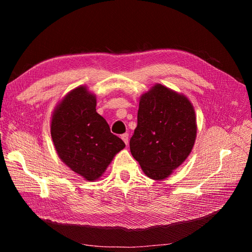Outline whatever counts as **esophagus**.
<instances>
[{"instance_id": "34e87169", "label": "esophagus", "mask_w": 252, "mask_h": 252, "mask_svg": "<svg viewBox=\"0 0 252 252\" xmlns=\"http://www.w3.org/2000/svg\"><path fill=\"white\" fill-rule=\"evenodd\" d=\"M121 139L124 141V143H125L126 145H128V142H129V136H128V133L122 134V135H121Z\"/></svg>"}]
</instances>
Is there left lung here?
<instances>
[{
	"instance_id": "left-lung-1",
	"label": "left lung",
	"mask_w": 252,
	"mask_h": 252,
	"mask_svg": "<svg viewBox=\"0 0 252 252\" xmlns=\"http://www.w3.org/2000/svg\"><path fill=\"white\" fill-rule=\"evenodd\" d=\"M196 132L195 111L189 98L155 84L140 97L131 155L148 178L166 180L192 151Z\"/></svg>"
}]
</instances>
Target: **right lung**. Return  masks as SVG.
Listing matches in <instances>:
<instances>
[{
	"label": "right lung",
	"mask_w": 252,
	"mask_h": 252,
	"mask_svg": "<svg viewBox=\"0 0 252 252\" xmlns=\"http://www.w3.org/2000/svg\"><path fill=\"white\" fill-rule=\"evenodd\" d=\"M95 106V94L80 85L62 97L50 119L51 139L61 161L88 182L100 179L125 148Z\"/></svg>",
	"instance_id": "obj_1"
}]
</instances>
